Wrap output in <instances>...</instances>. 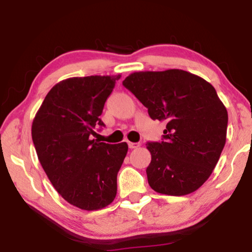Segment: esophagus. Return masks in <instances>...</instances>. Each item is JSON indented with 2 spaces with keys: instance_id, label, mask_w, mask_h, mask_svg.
Instances as JSON below:
<instances>
[{
  "instance_id": "esophagus-1",
  "label": "esophagus",
  "mask_w": 252,
  "mask_h": 252,
  "mask_svg": "<svg viewBox=\"0 0 252 252\" xmlns=\"http://www.w3.org/2000/svg\"><path fill=\"white\" fill-rule=\"evenodd\" d=\"M128 147L130 149H135V148L140 147V143H134V142H128Z\"/></svg>"
}]
</instances>
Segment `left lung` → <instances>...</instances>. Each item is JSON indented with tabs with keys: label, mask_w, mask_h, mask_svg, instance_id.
Segmentation results:
<instances>
[{
	"label": "left lung",
	"mask_w": 252,
	"mask_h": 252,
	"mask_svg": "<svg viewBox=\"0 0 252 252\" xmlns=\"http://www.w3.org/2000/svg\"><path fill=\"white\" fill-rule=\"evenodd\" d=\"M123 85L148 109L151 119L166 122L161 142H148L149 186L159 194L184 196L211 175L226 143L228 113L216 89L187 71H144Z\"/></svg>",
	"instance_id": "8db88e82"
}]
</instances>
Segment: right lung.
I'll use <instances>...</instances> for the list:
<instances>
[{
    "mask_svg": "<svg viewBox=\"0 0 252 252\" xmlns=\"http://www.w3.org/2000/svg\"><path fill=\"white\" fill-rule=\"evenodd\" d=\"M122 75L74 77L50 89L32 124L37 158L54 188L70 204L95 211L111 204L126 142L92 139L104 103Z\"/></svg>",
    "mask_w": 252,
    "mask_h": 252,
    "instance_id": "1",
    "label": "right lung"
}]
</instances>
